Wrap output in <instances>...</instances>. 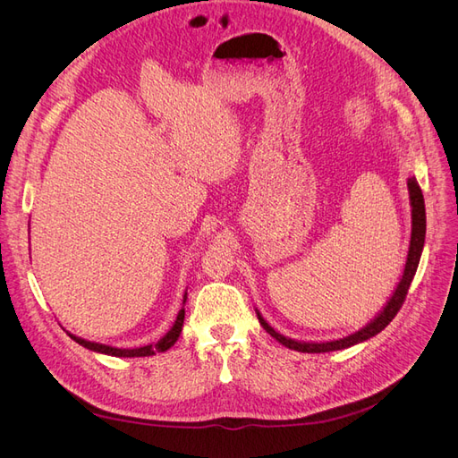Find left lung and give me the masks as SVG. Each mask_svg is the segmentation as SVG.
<instances>
[{
    "mask_svg": "<svg viewBox=\"0 0 458 458\" xmlns=\"http://www.w3.org/2000/svg\"><path fill=\"white\" fill-rule=\"evenodd\" d=\"M407 189H409V202H411V241H409V252H407V259H405V267H403V275H401V279L395 286V290L392 293L390 300L384 303V308L374 315V318L352 335L348 336H342L336 340H327V342H306V340H294V338H288L281 332H276L266 318L261 317L259 310L256 308V315L259 318V325L266 328V332L283 344L284 348L288 350H296L301 353H327V352H336V350H345V348H352L355 344H361L367 342L369 338L377 336L378 332H382L387 325L392 323V318L397 315L399 308L403 306L405 296L409 293V286L414 279V273H417L419 267V261L422 256V248H424V239H426V208H424V197H422V191L420 185L417 183V179L414 175L407 177Z\"/></svg>",
    "mask_w": 458,
    "mask_h": 458,
    "instance_id": "left-lung-1",
    "label": "left lung"
}]
</instances>
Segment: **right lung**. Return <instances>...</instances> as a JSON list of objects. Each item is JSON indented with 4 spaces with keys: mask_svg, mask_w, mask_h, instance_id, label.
Returning a JSON list of instances; mask_svg holds the SVG:
<instances>
[{
    "mask_svg": "<svg viewBox=\"0 0 458 458\" xmlns=\"http://www.w3.org/2000/svg\"><path fill=\"white\" fill-rule=\"evenodd\" d=\"M185 301H187V293L183 294V306H185ZM183 321H185V308L179 310L172 328L165 332V335L157 344L141 345V348H113V345H106V344L84 340L76 335H71V332H68V336H71L74 342H78L80 345H84V348L97 352V353H105V355H113V357H148V355H157L160 352H165L172 348V345L177 342L179 335H182Z\"/></svg>",
    "mask_w": 458,
    "mask_h": 458,
    "instance_id": "right-lung-1",
    "label": "right lung"
}]
</instances>
